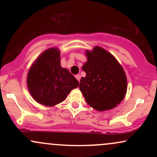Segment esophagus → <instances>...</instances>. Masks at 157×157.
Segmentation results:
<instances>
[{
  "mask_svg": "<svg viewBox=\"0 0 157 157\" xmlns=\"http://www.w3.org/2000/svg\"><path fill=\"white\" fill-rule=\"evenodd\" d=\"M75 77H76V79L77 80L79 81V82H80V75H75Z\"/></svg>",
  "mask_w": 157,
  "mask_h": 157,
  "instance_id": "esophagus-1",
  "label": "esophagus"
}]
</instances>
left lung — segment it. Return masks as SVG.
<instances>
[{
    "label": "left lung",
    "instance_id": "obj_1",
    "mask_svg": "<svg viewBox=\"0 0 157 157\" xmlns=\"http://www.w3.org/2000/svg\"><path fill=\"white\" fill-rule=\"evenodd\" d=\"M87 61L82 69L80 90L86 101L98 111L112 109L121 102L127 92V77L114 56L105 48L95 46L86 50Z\"/></svg>",
    "mask_w": 157,
    "mask_h": 157
}]
</instances>
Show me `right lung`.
Here are the masks:
<instances>
[{"label":"right lung","mask_w":157,"mask_h":157,"mask_svg":"<svg viewBox=\"0 0 157 157\" xmlns=\"http://www.w3.org/2000/svg\"><path fill=\"white\" fill-rule=\"evenodd\" d=\"M26 82L32 98L48 107L62 102L79 86L78 80L61 66L57 47L48 48L37 57L29 70Z\"/></svg>","instance_id":"right-lung-1"}]
</instances>
